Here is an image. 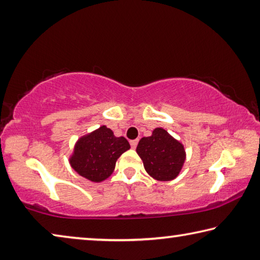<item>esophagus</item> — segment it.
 <instances>
[{
	"label": "esophagus",
	"mask_w": 260,
	"mask_h": 260,
	"mask_svg": "<svg viewBox=\"0 0 260 260\" xmlns=\"http://www.w3.org/2000/svg\"><path fill=\"white\" fill-rule=\"evenodd\" d=\"M136 146H138V140H132V141H131V147H132V149H135Z\"/></svg>",
	"instance_id": "34e87169"
}]
</instances>
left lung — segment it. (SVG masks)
Masks as SVG:
<instances>
[{
	"instance_id": "1",
	"label": "left lung",
	"mask_w": 260,
	"mask_h": 260,
	"mask_svg": "<svg viewBox=\"0 0 260 260\" xmlns=\"http://www.w3.org/2000/svg\"><path fill=\"white\" fill-rule=\"evenodd\" d=\"M136 152L147 173L158 181L177 178L186 160L183 144L160 127L153 129L151 136L140 140Z\"/></svg>"
}]
</instances>
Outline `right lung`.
I'll list each match as a JSON object with an SVG mask.
<instances>
[{"mask_svg": "<svg viewBox=\"0 0 260 260\" xmlns=\"http://www.w3.org/2000/svg\"><path fill=\"white\" fill-rule=\"evenodd\" d=\"M129 148L124 136L117 138L103 125L77 141L70 164L81 177L101 182L112 174L117 159Z\"/></svg>", "mask_w": 260, "mask_h": 260, "instance_id": "right-lung-1", "label": "right lung"}]
</instances>
